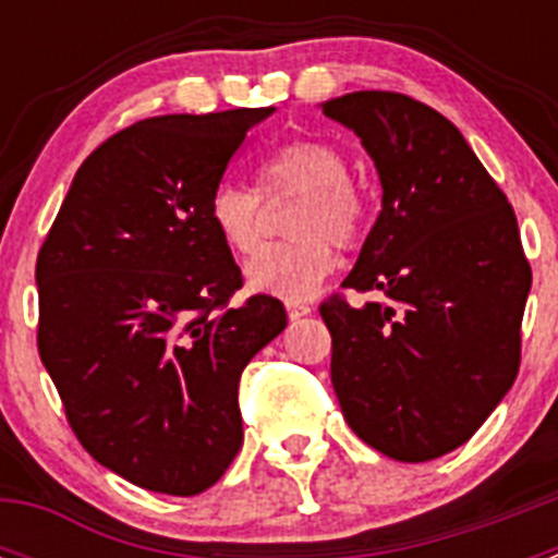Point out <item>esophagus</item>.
Instances as JSON below:
<instances>
[{"label": "esophagus", "instance_id": "34e87169", "mask_svg": "<svg viewBox=\"0 0 558 558\" xmlns=\"http://www.w3.org/2000/svg\"><path fill=\"white\" fill-rule=\"evenodd\" d=\"M313 313V307L310 304H302V302H288V318L290 322H299V318H304V315Z\"/></svg>", "mask_w": 558, "mask_h": 558}]
</instances>
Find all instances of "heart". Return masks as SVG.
<instances>
[{
  "label": "heart",
  "instance_id": "b5f03b06",
  "mask_svg": "<svg viewBox=\"0 0 558 558\" xmlns=\"http://www.w3.org/2000/svg\"><path fill=\"white\" fill-rule=\"evenodd\" d=\"M268 198L302 195L290 231L299 243L270 245L245 265V282L256 293L302 302L324 282L335 259L329 243L349 248L366 229V201L349 181L347 156L329 142L304 140L282 147L263 165ZM263 198L234 181L215 186L209 220L220 243L234 254H251L263 240Z\"/></svg>",
  "mask_w": 558,
  "mask_h": 558
}]
</instances>
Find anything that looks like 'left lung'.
I'll use <instances>...</instances> for the list:
<instances>
[{
    "label": "left lung",
    "instance_id": "obj_1",
    "mask_svg": "<svg viewBox=\"0 0 558 558\" xmlns=\"http://www.w3.org/2000/svg\"><path fill=\"white\" fill-rule=\"evenodd\" d=\"M377 167L383 209L332 295V388L349 427L393 461H433L514 386L531 290L517 218L456 125L397 92L322 102Z\"/></svg>",
    "mask_w": 558,
    "mask_h": 558
}]
</instances>
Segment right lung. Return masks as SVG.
<instances>
[{
    "mask_svg": "<svg viewBox=\"0 0 558 558\" xmlns=\"http://www.w3.org/2000/svg\"><path fill=\"white\" fill-rule=\"evenodd\" d=\"M274 108L150 117L75 172L36 263L38 354L95 461L142 489H209L243 445L240 374L288 327L243 276L209 198Z\"/></svg>",
    "mask_w": 558,
    "mask_h": 558,
    "instance_id": "add662e5",
    "label": "right lung"
}]
</instances>
